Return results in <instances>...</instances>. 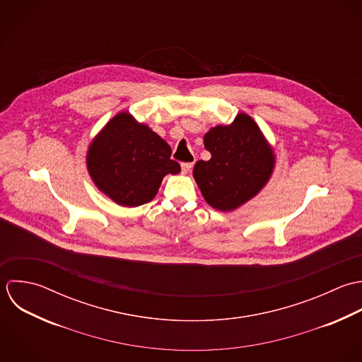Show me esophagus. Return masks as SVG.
<instances>
[{
  "mask_svg": "<svg viewBox=\"0 0 362 362\" xmlns=\"http://www.w3.org/2000/svg\"><path fill=\"white\" fill-rule=\"evenodd\" d=\"M192 163H182V165H181V170H182V174H188L189 171H191V168H192Z\"/></svg>",
  "mask_w": 362,
  "mask_h": 362,
  "instance_id": "obj_1",
  "label": "esophagus"
}]
</instances>
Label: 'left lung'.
Returning <instances> with one entry per match:
<instances>
[{
    "mask_svg": "<svg viewBox=\"0 0 362 362\" xmlns=\"http://www.w3.org/2000/svg\"><path fill=\"white\" fill-rule=\"evenodd\" d=\"M204 143L212 157L197 161L194 178L212 208L233 211L268 182L275 156L258 124L247 114H239L230 124L212 127Z\"/></svg>",
    "mask_w": 362,
    "mask_h": 362,
    "instance_id": "8db88e82",
    "label": "left lung"
}]
</instances>
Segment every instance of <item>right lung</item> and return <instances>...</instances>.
<instances>
[{
  "mask_svg": "<svg viewBox=\"0 0 362 362\" xmlns=\"http://www.w3.org/2000/svg\"><path fill=\"white\" fill-rule=\"evenodd\" d=\"M88 173L105 195L122 206L150 202L167 174L181 167L171 160V147L147 124L121 112L91 141L87 153Z\"/></svg>",
  "mask_w": 362,
  "mask_h": 362,
  "instance_id": "right-lung-1",
  "label": "right lung"
}]
</instances>
